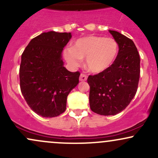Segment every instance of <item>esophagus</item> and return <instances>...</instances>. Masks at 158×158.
<instances>
[{
	"label": "esophagus",
	"mask_w": 158,
	"mask_h": 158,
	"mask_svg": "<svg viewBox=\"0 0 158 158\" xmlns=\"http://www.w3.org/2000/svg\"><path fill=\"white\" fill-rule=\"evenodd\" d=\"M87 78H88V77H87L86 74L81 73L80 77H79V80H80V81H86Z\"/></svg>",
	"instance_id": "34e87169"
}]
</instances>
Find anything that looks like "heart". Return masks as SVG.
I'll list each match as a JSON object with an SVG mask.
<instances>
[{
  "label": "heart",
  "instance_id": "b5f03b06",
  "mask_svg": "<svg viewBox=\"0 0 158 158\" xmlns=\"http://www.w3.org/2000/svg\"><path fill=\"white\" fill-rule=\"evenodd\" d=\"M119 44L113 38L90 35L81 38L74 43L73 48L64 50L65 59L70 65L78 67L81 59L85 58L88 70L102 73L114 64L119 53Z\"/></svg>",
  "mask_w": 158,
  "mask_h": 158
}]
</instances>
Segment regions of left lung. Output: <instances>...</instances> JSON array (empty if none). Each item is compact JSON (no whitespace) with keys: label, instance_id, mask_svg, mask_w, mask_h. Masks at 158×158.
<instances>
[{"label":"left lung","instance_id":"1","mask_svg":"<svg viewBox=\"0 0 158 158\" xmlns=\"http://www.w3.org/2000/svg\"><path fill=\"white\" fill-rule=\"evenodd\" d=\"M109 32L119 44L117 59L108 70L88 78L90 109L104 116L116 115L129 105L140 73V59L133 41L117 31Z\"/></svg>","mask_w":158,"mask_h":158}]
</instances>
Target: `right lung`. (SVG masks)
<instances>
[{
    "label": "right lung",
    "instance_id": "right-lung-1",
    "mask_svg": "<svg viewBox=\"0 0 158 158\" xmlns=\"http://www.w3.org/2000/svg\"><path fill=\"white\" fill-rule=\"evenodd\" d=\"M70 39V32H43L30 41L21 56V93L30 108L43 117L64 112L69 93L79 84L80 73L68 71L61 59Z\"/></svg>",
    "mask_w": 158,
    "mask_h": 158
}]
</instances>
